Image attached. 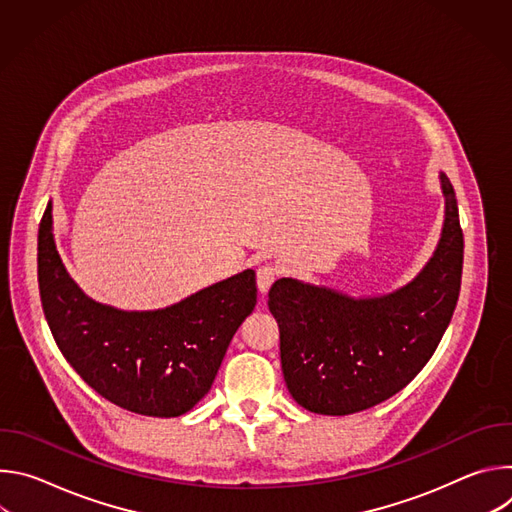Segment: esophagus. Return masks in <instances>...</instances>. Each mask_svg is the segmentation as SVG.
I'll use <instances>...</instances> for the list:
<instances>
[{
	"mask_svg": "<svg viewBox=\"0 0 512 512\" xmlns=\"http://www.w3.org/2000/svg\"><path fill=\"white\" fill-rule=\"evenodd\" d=\"M277 275H279V267L273 263H265L257 269V285H259L261 294H267V289L277 279Z\"/></svg>",
	"mask_w": 512,
	"mask_h": 512,
	"instance_id": "34e87169",
	"label": "esophagus"
}]
</instances>
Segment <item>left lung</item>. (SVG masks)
I'll use <instances>...</instances> for the list:
<instances>
[{
  "mask_svg": "<svg viewBox=\"0 0 512 512\" xmlns=\"http://www.w3.org/2000/svg\"><path fill=\"white\" fill-rule=\"evenodd\" d=\"M446 223L423 271L389 296L352 300L281 277L269 289L281 371L304 409L350 415L409 385L440 344L458 304L464 235L452 182L442 174Z\"/></svg>",
  "mask_w": 512,
  "mask_h": 512,
  "instance_id": "8db88e82",
  "label": "left lung"
}]
</instances>
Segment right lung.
<instances>
[{
    "instance_id": "1",
    "label": "right lung",
    "mask_w": 512,
    "mask_h": 512,
    "mask_svg": "<svg viewBox=\"0 0 512 512\" xmlns=\"http://www.w3.org/2000/svg\"><path fill=\"white\" fill-rule=\"evenodd\" d=\"M38 285L70 367L107 401L152 417H178L210 391L233 334L257 304L253 269L158 312L97 304L60 263L50 206L38 229Z\"/></svg>"
}]
</instances>
